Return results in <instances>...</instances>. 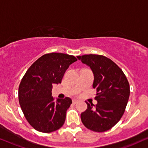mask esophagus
Masks as SVG:
<instances>
[{"mask_svg":"<svg viewBox=\"0 0 148 148\" xmlns=\"http://www.w3.org/2000/svg\"><path fill=\"white\" fill-rule=\"evenodd\" d=\"M77 102H78V101L76 100V99H73V100H72V103H73V104H76V103H77Z\"/></svg>","mask_w":148,"mask_h":148,"instance_id":"obj_1","label":"esophagus"}]
</instances>
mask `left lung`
Listing matches in <instances>:
<instances>
[{
    "instance_id": "left-lung-1",
    "label": "left lung",
    "mask_w": 148,
    "mask_h": 148,
    "mask_svg": "<svg viewBox=\"0 0 148 148\" xmlns=\"http://www.w3.org/2000/svg\"><path fill=\"white\" fill-rule=\"evenodd\" d=\"M86 64L94 74V89L97 90V104L86 102L88 108L81 113L82 123L90 130H109L123 115L130 97V85L122 69L110 58L102 55L76 56Z\"/></svg>"
}]
</instances>
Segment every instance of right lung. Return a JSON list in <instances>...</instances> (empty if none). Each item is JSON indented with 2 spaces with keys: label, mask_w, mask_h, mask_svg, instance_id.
I'll list each match as a JSON object with an SVG mask.
<instances>
[{
  "label": "right lung",
  "mask_w": 148,
  "mask_h": 148,
  "mask_svg": "<svg viewBox=\"0 0 148 148\" xmlns=\"http://www.w3.org/2000/svg\"><path fill=\"white\" fill-rule=\"evenodd\" d=\"M76 57L63 53H49L37 59L27 69L18 88L19 103L25 117L36 130L56 131L63 125L72 99H54L53 84L61 83L64 74Z\"/></svg>",
  "instance_id": "obj_1"
}]
</instances>
